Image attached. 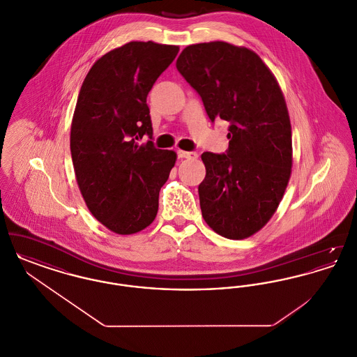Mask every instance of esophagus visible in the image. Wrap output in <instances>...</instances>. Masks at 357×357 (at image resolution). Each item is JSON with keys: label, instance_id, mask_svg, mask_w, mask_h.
I'll list each match as a JSON object with an SVG mask.
<instances>
[{"label": "esophagus", "instance_id": "1", "mask_svg": "<svg viewBox=\"0 0 357 357\" xmlns=\"http://www.w3.org/2000/svg\"><path fill=\"white\" fill-rule=\"evenodd\" d=\"M178 158L181 159H195L198 158V153H194V151H183V150H178Z\"/></svg>", "mask_w": 357, "mask_h": 357}]
</instances>
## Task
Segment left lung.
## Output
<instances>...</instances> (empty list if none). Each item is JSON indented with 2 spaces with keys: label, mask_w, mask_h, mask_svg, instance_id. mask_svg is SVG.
<instances>
[{
  "label": "left lung",
  "mask_w": 357,
  "mask_h": 357,
  "mask_svg": "<svg viewBox=\"0 0 357 357\" xmlns=\"http://www.w3.org/2000/svg\"><path fill=\"white\" fill-rule=\"evenodd\" d=\"M176 69L211 123L230 124L226 153H202L204 220L222 237H250L272 218L290 178L291 128L281 88L257 53L223 41L188 45Z\"/></svg>",
  "instance_id": "8db88e82"
}]
</instances>
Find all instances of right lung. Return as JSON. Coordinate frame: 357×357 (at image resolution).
<instances>
[{"label":"right lung","mask_w":357,"mask_h":357,"mask_svg":"<svg viewBox=\"0 0 357 357\" xmlns=\"http://www.w3.org/2000/svg\"><path fill=\"white\" fill-rule=\"evenodd\" d=\"M179 48L131 41L105 53L82 85L70 127L76 181L93 217L116 234L153 223L176 153L153 146L147 95ZM151 139L139 145L142 137Z\"/></svg>","instance_id":"obj_1"}]
</instances>
